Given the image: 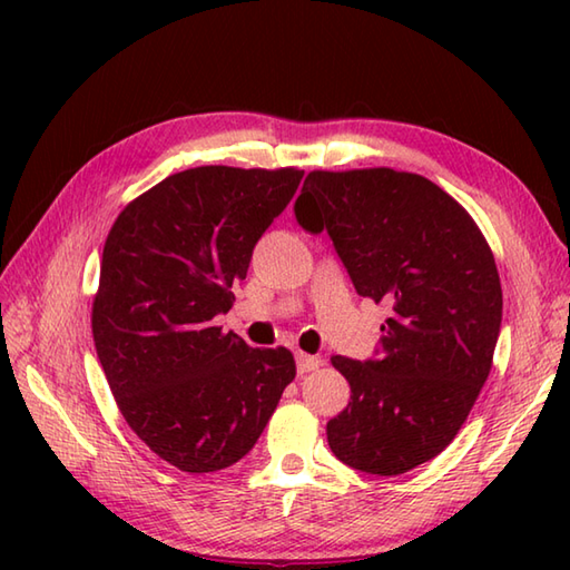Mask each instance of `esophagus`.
I'll use <instances>...</instances> for the list:
<instances>
[{
	"instance_id": "34e87169",
	"label": "esophagus",
	"mask_w": 570,
	"mask_h": 570,
	"mask_svg": "<svg viewBox=\"0 0 570 570\" xmlns=\"http://www.w3.org/2000/svg\"><path fill=\"white\" fill-rule=\"evenodd\" d=\"M296 367H298V374L316 372L318 367H323V360H321L318 355H306V353H298V355H296Z\"/></svg>"
}]
</instances>
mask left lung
Listing matches in <instances>:
<instances>
[{"label": "left lung", "mask_w": 570, "mask_h": 570, "mask_svg": "<svg viewBox=\"0 0 570 570\" xmlns=\"http://www.w3.org/2000/svg\"><path fill=\"white\" fill-rule=\"evenodd\" d=\"M294 213L331 235L360 296L392 306L374 357L331 360L353 392L325 429L331 451L402 475L455 439L488 380L502 325L492 252L463 205L392 168L313 171Z\"/></svg>", "instance_id": "obj_1"}]
</instances>
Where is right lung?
I'll use <instances>...</instances> for the list:
<instances>
[{"instance_id": "add662e5", "label": "right lung", "mask_w": 570, "mask_h": 570, "mask_svg": "<svg viewBox=\"0 0 570 570\" xmlns=\"http://www.w3.org/2000/svg\"><path fill=\"white\" fill-rule=\"evenodd\" d=\"M304 178L296 168L198 166L119 213L105 242L92 337L129 429L166 463L215 472L245 458L296 377L286 347L213 325L254 245Z\"/></svg>"}]
</instances>
